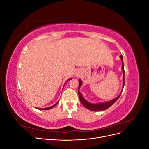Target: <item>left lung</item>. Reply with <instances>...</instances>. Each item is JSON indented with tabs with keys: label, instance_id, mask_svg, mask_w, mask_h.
<instances>
[{
	"label": "left lung",
	"instance_id": "1",
	"mask_svg": "<svg viewBox=\"0 0 149 149\" xmlns=\"http://www.w3.org/2000/svg\"><path fill=\"white\" fill-rule=\"evenodd\" d=\"M120 58L122 61V70H123V89H122V91L120 93L119 95L116 97V98L113 99V100H110L109 101H106V102H100V103H96V104H93V103H91L88 102V101H86L85 99L83 97L82 94L80 93L79 91V88L80 87L82 86V81L80 79H79V88H78V95H79V97L81 102L82 103V104L85 107H86L88 109L90 110V111H102V110H105L107 109V108H109V107H111L113 104L118 100L119 98V97L120 96L122 92H123V90L124 89V62H123V55H120Z\"/></svg>",
	"mask_w": 149,
	"mask_h": 149
}]
</instances>
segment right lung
<instances>
[{
  "instance_id": "add662e5",
  "label": "right lung",
  "mask_w": 149,
  "mask_h": 149,
  "mask_svg": "<svg viewBox=\"0 0 149 149\" xmlns=\"http://www.w3.org/2000/svg\"><path fill=\"white\" fill-rule=\"evenodd\" d=\"M73 79V78H70L69 79H68L66 82H68V81H70V80H71V79ZM65 84H64V86H65ZM63 87H64V86H63ZM58 102H59V101H58L56 104H55L52 106H50V107H45V108H37V109H40V110H49V109H52L53 107H55Z\"/></svg>"
}]
</instances>
